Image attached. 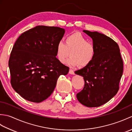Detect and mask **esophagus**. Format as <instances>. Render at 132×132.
Listing matches in <instances>:
<instances>
[{
  "label": "esophagus",
  "instance_id": "obj_1",
  "mask_svg": "<svg viewBox=\"0 0 132 132\" xmlns=\"http://www.w3.org/2000/svg\"><path fill=\"white\" fill-rule=\"evenodd\" d=\"M69 73L70 74H72V75H74V74H75V72H74V70H72V69H70V70H69Z\"/></svg>",
  "mask_w": 132,
  "mask_h": 132
}]
</instances>
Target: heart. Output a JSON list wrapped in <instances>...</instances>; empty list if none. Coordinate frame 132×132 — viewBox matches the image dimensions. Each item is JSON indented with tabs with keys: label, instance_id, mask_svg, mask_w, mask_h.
Masks as SVG:
<instances>
[{
	"label": "heart",
	"instance_id": "b5f03b06",
	"mask_svg": "<svg viewBox=\"0 0 132 132\" xmlns=\"http://www.w3.org/2000/svg\"><path fill=\"white\" fill-rule=\"evenodd\" d=\"M70 54L71 57L67 62L69 65L85 67L94 61L96 54L95 45L88 41L82 33L75 32L68 35L65 42L59 41L55 46V55L58 60L64 63Z\"/></svg>",
	"mask_w": 132,
	"mask_h": 132
}]
</instances>
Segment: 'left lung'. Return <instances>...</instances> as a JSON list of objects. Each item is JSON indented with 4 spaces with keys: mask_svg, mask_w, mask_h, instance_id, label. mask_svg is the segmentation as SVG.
Listing matches in <instances>:
<instances>
[{
    "mask_svg": "<svg viewBox=\"0 0 132 132\" xmlns=\"http://www.w3.org/2000/svg\"><path fill=\"white\" fill-rule=\"evenodd\" d=\"M83 32L91 37L96 47L94 61L75 71L85 80L84 88L77 94L78 101L87 107H97L111 100L119 89L123 62L118 44L97 32Z\"/></svg>",
    "mask_w": 132,
    "mask_h": 132,
    "instance_id": "1",
    "label": "left lung"
}]
</instances>
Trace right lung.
Wrapping results in <instances>:
<instances>
[{"label": "right lung", "instance_id": "right-lung-1", "mask_svg": "<svg viewBox=\"0 0 132 132\" xmlns=\"http://www.w3.org/2000/svg\"><path fill=\"white\" fill-rule=\"evenodd\" d=\"M64 32L60 27L38 26L17 39L8 66L11 86L24 99L43 102L52 94L59 77L68 74L69 67L55 57L56 45Z\"/></svg>", "mask_w": 132, "mask_h": 132}]
</instances>
